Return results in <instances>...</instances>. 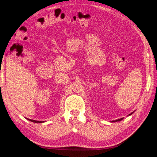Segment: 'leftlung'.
Returning <instances> with one entry per match:
<instances>
[{
    "label": "left lung",
    "instance_id": "obj_1",
    "mask_svg": "<svg viewBox=\"0 0 157 157\" xmlns=\"http://www.w3.org/2000/svg\"><path fill=\"white\" fill-rule=\"evenodd\" d=\"M133 113H131L130 114H133ZM123 119V118H121V119H117V120H114V121H113V122H115V121H121V120H122Z\"/></svg>",
    "mask_w": 157,
    "mask_h": 157
}]
</instances>
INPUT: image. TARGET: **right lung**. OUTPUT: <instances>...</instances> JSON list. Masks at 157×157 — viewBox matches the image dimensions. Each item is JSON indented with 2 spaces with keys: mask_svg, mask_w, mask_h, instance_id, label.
I'll list each match as a JSON object with an SVG mask.
<instances>
[{
  "mask_svg": "<svg viewBox=\"0 0 157 157\" xmlns=\"http://www.w3.org/2000/svg\"><path fill=\"white\" fill-rule=\"evenodd\" d=\"M29 121H32V122H35V123H41V122H43V121H36V120H32V119H28Z\"/></svg>",
  "mask_w": 157,
  "mask_h": 157,
  "instance_id": "add662e5",
  "label": "right lung"
}]
</instances>
